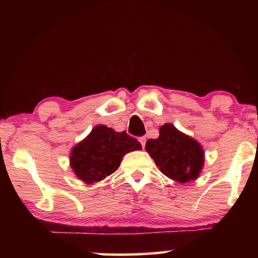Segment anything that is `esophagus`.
<instances>
[{"label":"esophagus","mask_w":258,"mask_h":258,"mask_svg":"<svg viewBox=\"0 0 258 258\" xmlns=\"http://www.w3.org/2000/svg\"><path fill=\"white\" fill-rule=\"evenodd\" d=\"M139 141H140V143H141V146H142V148H145V146H146V138L145 137H142V138H140L139 139Z\"/></svg>","instance_id":"obj_1"}]
</instances>
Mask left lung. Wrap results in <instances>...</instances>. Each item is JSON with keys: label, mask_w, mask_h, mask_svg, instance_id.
Returning a JSON list of instances; mask_svg holds the SVG:
<instances>
[{"label": "left lung", "mask_w": 258, "mask_h": 258, "mask_svg": "<svg viewBox=\"0 0 258 258\" xmlns=\"http://www.w3.org/2000/svg\"><path fill=\"white\" fill-rule=\"evenodd\" d=\"M146 150L159 171L173 181H195L203 171L205 152L202 145L173 124L160 126L159 137L148 140Z\"/></svg>", "instance_id": "left-lung-1"}]
</instances>
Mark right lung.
Wrapping results in <instances>:
<instances>
[{"mask_svg":"<svg viewBox=\"0 0 258 258\" xmlns=\"http://www.w3.org/2000/svg\"><path fill=\"white\" fill-rule=\"evenodd\" d=\"M141 149V143L126 132L97 125L72 148L69 163L77 178L93 184L116 172L126 154Z\"/></svg>","mask_w":258,"mask_h":258,"instance_id":"right-lung-1","label":"right lung"}]
</instances>
